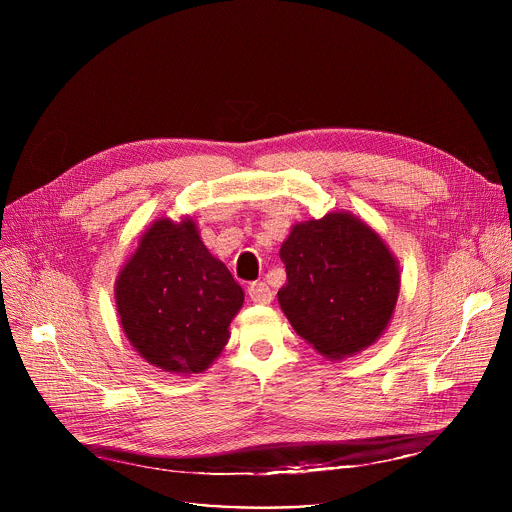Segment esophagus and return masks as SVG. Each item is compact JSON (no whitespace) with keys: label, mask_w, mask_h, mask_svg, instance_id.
Listing matches in <instances>:
<instances>
[{"label":"esophagus","mask_w":512,"mask_h":512,"mask_svg":"<svg viewBox=\"0 0 512 512\" xmlns=\"http://www.w3.org/2000/svg\"><path fill=\"white\" fill-rule=\"evenodd\" d=\"M249 298L255 304H269L273 300V291L265 281H255L249 285Z\"/></svg>","instance_id":"obj_1"}]
</instances>
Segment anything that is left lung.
<instances>
[{"mask_svg":"<svg viewBox=\"0 0 512 512\" xmlns=\"http://www.w3.org/2000/svg\"><path fill=\"white\" fill-rule=\"evenodd\" d=\"M287 281L277 300L294 330L328 358L371 346L391 322L399 265L383 239L350 212L291 229L279 249Z\"/></svg>","mask_w":512,"mask_h":512,"instance_id":"8db88e82","label":"left lung"}]
</instances>
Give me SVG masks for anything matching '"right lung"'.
<instances>
[{
	"instance_id": "right-lung-1",
	"label": "right lung",
	"mask_w": 512,
	"mask_h": 512,
	"mask_svg": "<svg viewBox=\"0 0 512 512\" xmlns=\"http://www.w3.org/2000/svg\"><path fill=\"white\" fill-rule=\"evenodd\" d=\"M245 294L192 218H158L119 271L115 302L131 346L168 373H202L223 352Z\"/></svg>"
}]
</instances>
